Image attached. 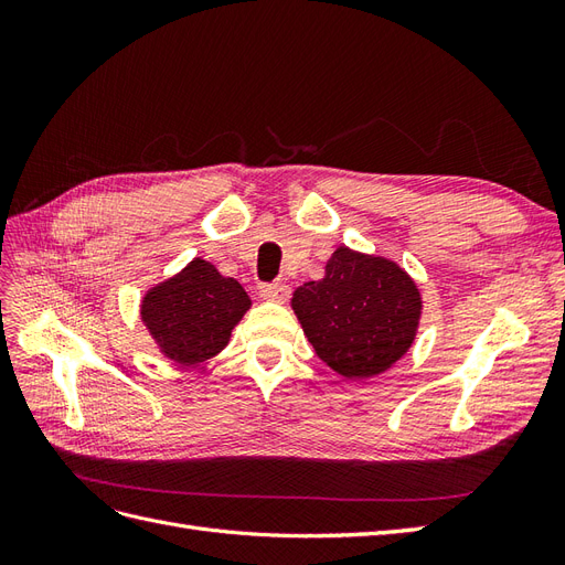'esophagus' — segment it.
<instances>
[{"mask_svg":"<svg viewBox=\"0 0 565 565\" xmlns=\"http://www.w3.org/2000/svg\"><path fill=\"white\" fill-rule=\"evenodd\" d=\"M262 297L266 301H278V303H285L289 299V285L285 282H276V285H264L262 289Z\"/></svg>","mask_w":565,"mask_h":565,"instance_id":"obj_1","label":"esophagus"}]
</instances>
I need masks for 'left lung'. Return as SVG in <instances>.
<instances>
[{
	"instance_id": "obj_1",
	"label": "left lung",
	"mask_w": 565,
	"mask_h": 565,
	"mask_svg": "<svg viewBox=\"0 0 565 565\" xmlns=\"http://www.w3.org/2000/svg\"><path fill=\"white\" fill-rule=\"evenodd\" d=\"M292 311L324 365L339 377L365 382L413 347L424 301L398 262L339 245L324 276L295 289Z\"/></svg>"
}]
</instances>
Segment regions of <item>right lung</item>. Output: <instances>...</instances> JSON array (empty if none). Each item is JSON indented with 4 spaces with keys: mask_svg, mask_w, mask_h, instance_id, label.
Segmentation results:
<instances>
[{
    "mask_svg": "<svg viewBox=\"0 0 565 565\" xmlns=\"http://www.w3.org/2000/svg\"><path fill=\"white\" fill-rule=\"evenodd\" d=\"M252 299L235 278L195 256L141 297V320L158 351L179 367H193L228 347Z\"/></svg>",
    "mask_w": 565,
    "mask_h": 565,
    "instance_id": "add662e5",
    "label": "right lung"
}]
</instances>
